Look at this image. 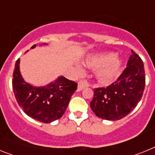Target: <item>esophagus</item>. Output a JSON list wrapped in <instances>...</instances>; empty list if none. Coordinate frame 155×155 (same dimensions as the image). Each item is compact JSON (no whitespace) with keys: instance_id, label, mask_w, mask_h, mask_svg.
<instances>
[{"instance_id":"34e87169","label":"esophagus","mask_w":155,"mask_h":155,"mask_svg":"<svg viewBox=\"0 0 155 155\" xmlns=\"http://www.w3.org/2000/svg\"><path fill=\"white\" fill-rule=\"evenodd\" d=\"M87 87V83L84 81H81L78 82V88H77V91H81L82 89H84V87Z\"/></svg>"}]
</instances>
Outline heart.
Returning a JSON list of instances; mask_svg holds the SVG:
<instances>
[{"instance_id":"obj_1","label":"heart","mask_w":155,"mask_h":155,"mask_svg":"<svg viewBox=\"0 0 155 155\" xmlns=\"http://www.w3.org/2000/svg\"><path fill=\"white\" fill-rule=\"evenodd\" d=\"M116 58V54L109 53L94 57L87 61V64L94 68H102L98 71V77L101 80L107 81L116 75L120 71L122 66V61ZM77 71L78 72L82 71L80 66H77Z\"/></svg>"}]
</instances>
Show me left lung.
I'll use <instances>...</instances> for the list:
<instances>
[{"label":"left lung","instance_id":"left-lung-1","mask_svg":"<svg viewBox=\"0 0 155 155\" xmlns=\"http://www.w3.org/2000/svg\"><path fill=\"white\" fill-rule=\"evenodd\" d=\"M126 69L117 80L106 87H98L90 107L98 117L118 120L125 117L137 105L145 87V72L141 58L131 50Z\"/></svg>","mask_w":155,"mask_h":155}]
</instances>
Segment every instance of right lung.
Instances as JSON below:
<instances>
[{
	"instance_id": "right-lung-1",
	"label": "right lung",
	"mask_w": 155,
	"mask_h": 155,
	"mask_svg": "<svg viewBox=\"0 0 155 155\" xmlns=\"http://www.w3.org/2000/svg\"><path fill=\"white\" fill-rule=\"evenodd\" d=\"M42 43L41 46H46ZM36 45H33L34 49ZM20 59L15 63L12 87L16 100L23 112L29 117L50 124L61 118L68 108L78 84L64 77H58L46 86L35 87L25 82L19 69Z\"/></svg>"
}]
</instances>
